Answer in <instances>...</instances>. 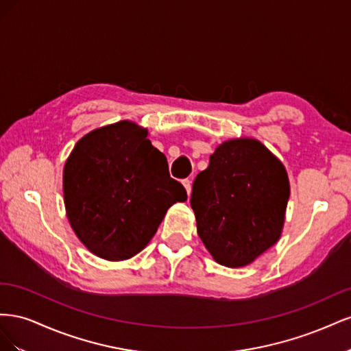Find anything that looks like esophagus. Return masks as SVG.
<instances>
[{"instance_id":"obj_1","label":"esophagus","mask_w":351,"mask_h":351,"mask_svg":"<svg viewBox=\"0 0 351 351\" xmlns=\"http://www.w3.org/2000/svg\"><path fill=\"white\" fill-rule=\"evenodd\" d=\"M183 186H184V189H186V192H187V195H190V193H192V182H190V180H189V178L183 180Z\"/></svg>"}]
</instances>
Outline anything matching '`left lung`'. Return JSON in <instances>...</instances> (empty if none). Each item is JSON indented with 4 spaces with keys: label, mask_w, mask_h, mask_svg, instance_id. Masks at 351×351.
<instances>
[{
    "label": "left lung",
    "mask_w": 351,
    "mask_h": 351,
    "mask_svg": "<svg viewBox=\"0 0 351 351\" xmlns=\"http://www.w3.org/2000/svg\"><path fill=\"white\" fill-rule=\"evenodd\" d=\"M290 197L287 169L252 137L222 142L193 183L200 240L219 265L246 267L281 237Z\"/></svg>",
    "instance_id": "obj_1"
}]
</instances>
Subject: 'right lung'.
<instances>
[{
	"label": "right lung",
	"mask_w": 351,
	"mask_h": 351,
	"mask_svg": "<svg viewBox=\"0 0 351 351\" xmlns=\"http://www.w3.org/2000/svg\"><path fill=\"white\" fill-rule=\"evenodd\" d=\"M66 214L77 239L105 261L143 250L184 187L147 139V129L123 120L84 134L62 171Z\"/></svg>",
	"instance_id": "obj_1"
}]
</instances>
